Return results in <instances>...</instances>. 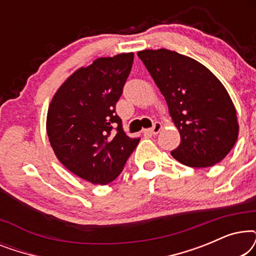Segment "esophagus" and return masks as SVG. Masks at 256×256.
Returning a JSON list of instances; mask_svg holds the SVG:
<instances>
[{
	"label": "esophagus",
	"instance_id": "1",
	"mask_svg": "<svg viewBox=\"0 0 256 256\" xmlns=\"http://www.w3.org/2000/svg\"><path fill=\"white\" fill-rule=\"evenodd\" d=\"M160 129H162V124H160V122H155L152 126V128L146 129V132H149V134H158Z\"/></svg>",
	"mask_w": 256,
	"mask_h": 256
}]
</instances>
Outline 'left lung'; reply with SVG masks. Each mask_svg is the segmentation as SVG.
Instances as JSON below:
<instances>
[{"label":"left lung","instance_id":"1","mask_svg":"<svg viewBox=\"0 0 256 256\" xmlns=\"http://www.w3.org/2000/svg\"><path fill=\"white\" fill-rule=\"evenodd\" d=\"M138 56L166 98L180 134L174 158L191 168L212 166L225 158L236 144L239 124L220 80L199 62L166 48Z\"/></svg>","mask_w":256,"mask_h":256}]
</instances>
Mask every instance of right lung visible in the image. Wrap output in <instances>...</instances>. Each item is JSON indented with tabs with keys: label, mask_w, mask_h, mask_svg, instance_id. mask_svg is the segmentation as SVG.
<instances>
[{
	"label": "right lung",
	"mask_w": 256,
	"mask_h": 256,
	"mask_svg": "<svg viewBox=\"0 0 256 256\" xmlns=\"http://www.w3.org/2000/svg\"><path fill=\"white\" fill-rule=\"evenodd\" d=\"M132 60V52L96 59L70 76L48 106L46 132L56 156L92 184L113 182L140 142L126 135L115 113Z\"/></svg>",
	"instance_id": "1"
}]
</instances>
